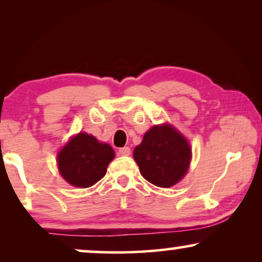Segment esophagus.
I'll return each instance as SVG.
<instances>
[{"label":"esophagus","instance_id":"obj_1","mask_svg":"<svg viewBox=\"0 0 262 262\" xmlns=\"http://www.w3.org/2000/svg\"><path fill=\"white\" fill-rule=\"evenodd\" d=\"M119 155L120 156H128L131 154V150H130V148H128V146H124V148H120L119 149Z\"/></svg>","mask_w":262,"mask_h":262}]
</instances>
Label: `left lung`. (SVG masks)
I'll list each match as a JSON object with an SVG mask.
<instances>
[{
	"label": "left lung",
	"mask_w": 262,
	"mask_h": 262,
	"mask_svg": "<svg viewBox=\"0 0 262 262\" xmlns=\"http://www.w3.org/2000/svg\"><path fill=\"white\" fill-rule=\"evenodd\" d=\"M192 151L188 142L169 124L155 125L134 150V159L145 180L171 187L187 173Z\"/></svg>",
	"instance_id": "1"
}]
</instances>
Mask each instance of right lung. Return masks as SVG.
Here are the masks:
<instances>
[{"label":"right lung","mask_w":262,"mask_h":262,"mask_svg":"<svg viewBox=\"0 0 262 262\" xmlns=\"http://www.w3.org/2000/svg\"><path fill=\"white\" fill-rule=\"evenodd\" d=\"M114 159V150L94 136L80 132L60 149L57 155L59 173L68 184L87 188L105 177Z\"/></svg>","instance_id":"obj_1"}]
</instances>
